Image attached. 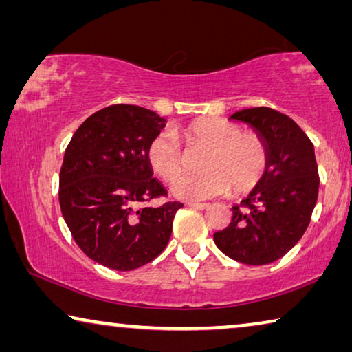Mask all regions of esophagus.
Instances as JSON below:
<instances>
[{
  "label": "esophagus",
  "instance_id": "esophagus-1",
  "mask_svg": "<svg viewBox=\"0 0 352 352\" xmlns=\"http://www.w3.org/2000/svg\"><path fill=\"white\" fill-rule=\"evenodd\" d=\"M190 206V208H195V210H205V208H208V204H199V201H189V204H187Z\"/></svg>",
  "mask_w": 352,
  "mask_h": 352
}]
</instances>
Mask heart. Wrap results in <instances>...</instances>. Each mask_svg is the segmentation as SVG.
<instances>
[{"instance_id": "1", "label": "heart", "mask_w": 352, "mask_h": 352, "mask_svg": "<svg viewBox=\"0 0 352 352\" xmlns=\"http://www.w3.org/2000/svg\"><path fill=\"white\" fill-rule=\"evenodd\" d=\"M239 124L224 118H204L182 129L187 148L201 147L204 171L173 182L171 194L187 201L206 200L230 190L247 192L258 184L267 168V144L256 133H240ZM147 162L165 181H173L184 166V153L176 134L163 131L147 147Z\"/></svg>"}]
</instances>
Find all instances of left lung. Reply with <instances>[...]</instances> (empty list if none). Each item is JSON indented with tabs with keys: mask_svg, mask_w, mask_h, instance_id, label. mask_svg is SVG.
<instances>
[{
	"mask_svg": "<svg viewBox=\"0 0 352 352\" xmlns=\"http://www.w3.org/2000/svg\"><path fill=\"white\" fill-rule=\"evenodd\" d=\"M230 120L248 124L266 141L269 160L258 184L232 206L230 224L213 239L229 258L261 266L280 259L309 226L319 194L314 146L290 117L274 109H243Z\"/></svg>",
	"mask_w": 352,
	"mask_h": 352,
	"instance_id": "1",
	"label": "left lung"
}]
</instances>
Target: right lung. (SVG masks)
Masks as SVG:
<instances>
[{
  "label": "right lung",
  "instance_id": "obj_1",
  "mask_svg": "<svg viewBox=\"0 0 352 352\" xmlns=\"http://www.w3.org/2000/svg\"><path fill=\"white\" fill-rule=\"evenodd\" d=\"M165 118L117 104L86 118L65 148L59 204L75 242L93 261L133 271L165 250L179 201L139 204L166 195L147 162V147Z\"/></svg>",
  "mask_w": 352,
  "mask_h": 352
}]
</instances>
